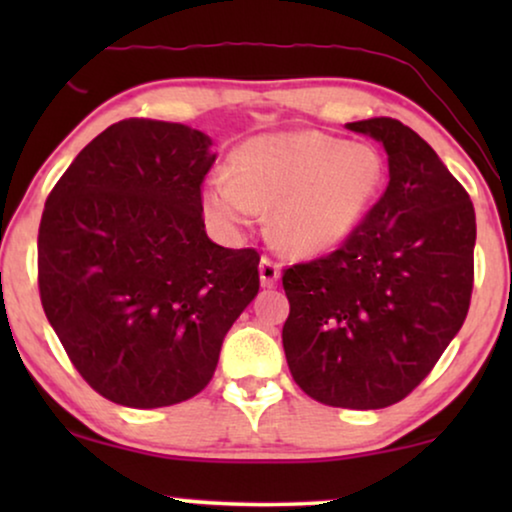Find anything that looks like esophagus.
<instances>
[{
  "label": "esophagus",
  "mask_w": 512,
  "mask_h": 512,
  "mask_svg": "<svg viewBox=\"0 0 512 512\" xmlns=\"http://www.w3.org/2000/svg\"><path fill=\"white\" fill-rule=\"evenodd\" d=\"M258 272H261V284L265 286V289H272L279 279V263H275L268 256H263L261 265H258Z\"/></svg>",
  "instance_id": "1"
}]
</instances>
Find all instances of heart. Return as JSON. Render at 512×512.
<instances>
[{
    "label": "heart",
    "mask_w": 512,
    "mask_h": 512,
    "mask_svg": "<svg viewBox=\"0 0 512 512\" xmlns=\"http://www.w3.org/2000/svg\"><path fill=\"white\" fill-rule=\"evenodd\" d=\"M384 160L373 146L347 144L314 130L247 139L235 170L205 181L202 207L223 230L254 223L272 209V235L289 254H326L347 240L373 205Z\"/></svg>",
    "instance_id": "obj_1"
}]
</instances>
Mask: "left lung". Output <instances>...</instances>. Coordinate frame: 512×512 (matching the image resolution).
Wrapping results in <instances>:
<instances>
[{
    "label": "left lung",
    "instance_id": "1",
    "mask_svg": "<svg viewBox=\"0 0 512 512\" xmlns=\"http://www.w3.org/2000/svg\"><path fill=\"white\" fill-rule=\"evenodd\" d=\"M387 151L389 184L333 254L284 270L293 380L333 408L403 401L464 324L475 212L438 153L396 118L347 123Z\"/></svg>",
    "mask_w": 512,
    "mask_h": 512
}]
</instances>
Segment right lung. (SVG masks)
<instances>
[{
	"instance_id": "obj_1",
	"label": "right lung",
	"mask_w": 512,
	"mask_h": 512,
	"mask_svg": "<svg viewBox=\"0 0 512 512\" xmlns=\"http://www.w3.org/2000/svg\"><path fill=\"white\" fill-rule=\"evenodd\" d=\"M205 132L125 118L100 132L48 195L39 293L69 361L97 394L165 408L212 380L230 326L258 293L256 249L212 242Z\"/></svg>"
}]
</instances>
